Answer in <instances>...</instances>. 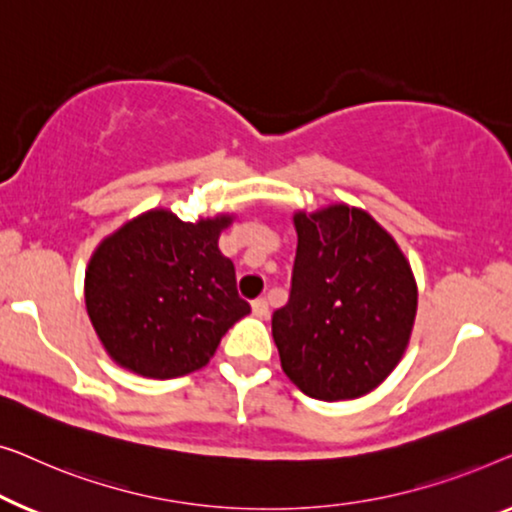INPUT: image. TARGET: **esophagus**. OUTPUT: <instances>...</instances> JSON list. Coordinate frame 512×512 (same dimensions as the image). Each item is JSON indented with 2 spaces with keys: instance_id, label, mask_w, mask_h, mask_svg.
<instances>
[{
  "instance_id": "1",
  "label": "esophagus",
  "mask_w": 512,
  "mask_h": 512,
  "mask_svg": "<svg viewBox=\"0 0 512 512\" xmlns=\"http://www.w3.org/2000/svg\"><path fill=\"white\" fill-rule=\"evenodd\" d=\"M253 311L255 315H259V318H264V315L269 313V301H266V297H259L253 301Z\"/></svg>"
}]
</instances>
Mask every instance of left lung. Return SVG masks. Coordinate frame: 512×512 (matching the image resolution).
I'll use <instances>...</instances> for the list:
<instances>
[{"mask_svg": "<svg viewBox=\"0 0 512 512\" xmlns=\"http://www.w3.org/2000/svg\"><path fill=\"white\" fill-rule=\"evenodd\" d=\"M290 299L271 329L285 376L313 399H355L390 376L417 311L413 271L369 213L329 206L294 215Z\"/></svg>", "mask_w": 512, "mask_h": 512, "instance_id": "left-lung-1", "label": "left lung"}]
</instances>
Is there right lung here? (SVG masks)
Here are the masks:
<instances>
[{
  "label": "right lung",
  "mask_w": 512,
  "mask_h": 512,
  "mask_svg": "<svg viewBox=\"0 0 512 512\" xmlns=\"http://www.w3.org/2000/svg\"><path fill=\"white\" fill-rule=\"evenodd\" d=\"M232 218L183 222L150 211L92 255L85 306L99 341L125 369L178 378L208 364L250 304L236 290L232 259L218 248Z\"/></svg>",
  "instance_id": "add662e5"
}]
</instances>
